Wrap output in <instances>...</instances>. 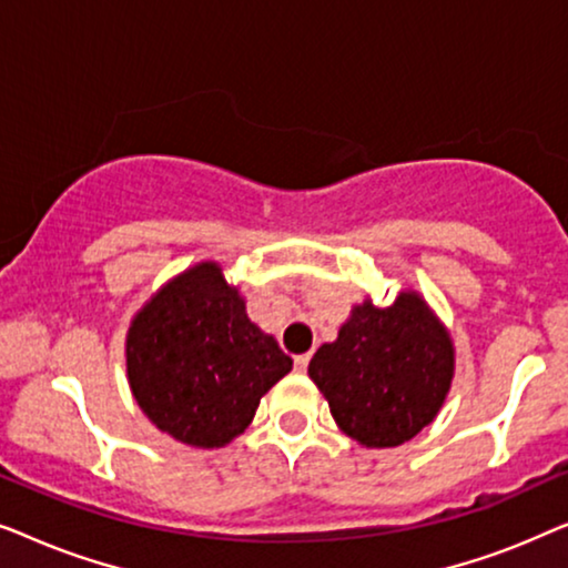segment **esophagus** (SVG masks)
I'll return each mask as SVG.
<instances>
[{
	"label": "esophagus",
	"instance_id": "esophagus-1",
	"mask_svg": "<svg viewBox=\"0 0 568 568\" xmlns=\"http://www.w3.org/2000/svg\"><path fill=\"white\" fill-rule=\"evenodd\" d=\"M310 356H313V354H300V356H294V369L305 372L307 364H310Z\"/></svg>",
	"mask_w": 568,
	"mask_h": 568
}]
</instances>
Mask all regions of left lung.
Instances as JSON below:
<instances>
[{
  "mask_svg": "<svg viewBox=\"0 0 568 568\" xmlns=\"http://www.w3.org/2000/svg\"><path fill=\"white\" fill-rule=\"evenodd\" d=\"M307 375L341 432L364 447H398L439 414L455 348L429 305L400 292L390 307L356 305L338 338L310 359Z\"/></svg>",
  "mask_w": 568,
  "mask_h": 568,
  "instance_id": "1",
  "label": "left lung"
}]
</instances>
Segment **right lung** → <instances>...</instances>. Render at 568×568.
<instances>
[{
    "instance_id": "add662e5",
    "label": "right lung",
    "mask_w": 568,
    "mask_h": 568,
    "mask_svg": "<svg viewBox=\"0 0 568 568\" xmlns=\"http://www.w3.org/2000/svg\"><path fill=\"white\" fill-rule=\"evenodd\" d=\"M292 369L276 338L251 323L237 286L204 261L168 282L131 321V393L160 432L191 447H224Z\"/></svg>"
}]
</instances>
